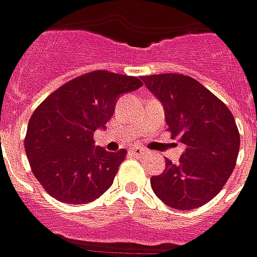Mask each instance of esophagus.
Segmentation results:
<instances>
[{
	"label": "esophagus",
	"mask_w": 257,
	"mask_h": 257,
	"mask_svg": "<svg viewBox=\"0 0 257 257\" xmlns=\"http://www.w3.org/2000/svg\"><path fill=\"white\" fill-rule=\"evenodd\" d=\"M131 153L135 154V156H143V154L146 153V150L142 149V147H132L131 149Z\"/></svg>",
	"instance_id": "esophagus-1"
}]
</instances>
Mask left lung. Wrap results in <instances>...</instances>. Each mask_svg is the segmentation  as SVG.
<instances>
[{
    "instance_id": "1",
    "label": "left lung",
    "mask_w": 257,
    "mask_h": 257,
    "mask_svg": "<svg viewBox=\"0 0 257 257\" xmlns=\"http://www.w3.org/2000/svg\"><path fill=\"white\" fill-rule=\"evenodd\" d=\"M166 114L171 138L185 152L177 164L150 178L156 196L177 210H193L210 202L232 174L239 132L228 107L197 80L186 75L142 76Z\"/></svg>"
}]
</instances>
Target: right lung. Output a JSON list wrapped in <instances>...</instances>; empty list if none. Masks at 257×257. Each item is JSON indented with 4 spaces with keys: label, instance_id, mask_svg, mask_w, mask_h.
I'll use <instances>...</instances> for the list:
<instances>
[{
    "label": "right lung",
    "instance_id": "1",
    "mask_svg": "<svg viewBox=\"0 0 257 257\" xmlns=\"http://www.w3.org/2000/svg\"><path fill=\"white\" fill-rule=\"evenodd\" d=\"M141 86L135 76L94 71L61 86L36 108L25 150L48 195L62 203L85 204L110 188L126 150L96 146L93 135L105 128L119 96Z\"/></svg>",
    "mask_w": 257,
    "mask_h": 257
}]
</instances>
